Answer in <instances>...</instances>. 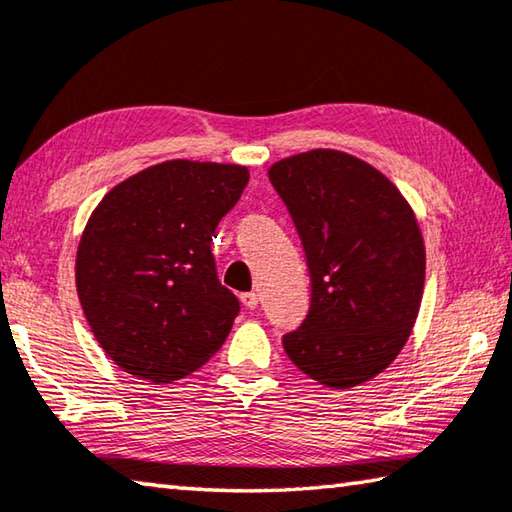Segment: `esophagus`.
I'll return each mask as SVG.
<instances>
[{
  "mask_svg": "<svg viewBox=\"0 0 512 512\" xmlns=\"http://www.w3.org/2000/svg\"><path fill=\"white\" fill-rule=\"evenodd\" d=\"M241 302H244V307H248V309H255L257 305H259V296L255 291H250V293H241Z\"/></svg>",
  "mask_w": 512,
  "mask_h": 512,
  "instance_id": "34e87169",
  "label": "esophagus"
}]
</instances>
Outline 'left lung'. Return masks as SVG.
<instances>
[{"label": "left lung", "mask_w": 512, "mask_h": 512, "mask_svg": "<svg viewBox=\"0 0 512 512\" xmlns=\"http://www.w3.org/2000/svg\"><path fill=\"white\" fill-rule=\"evenodd\" d=\"M302 241L309 314L287 357L334 391L384 372L409 341L424 291V239L411 205L372 164L334 149L268 169Z\"/></svg>", "instance_id": "1"}]
</instances>
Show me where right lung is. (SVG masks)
<instances>
[{
	"instance_id": "obj_1",
	"label": "right lung",
	"mask_w": 512,
	"mask_h": 512,
	"mask_svg": "<svg viewBox=\"0 0 512 512\" xmlns=\"http://www.w3.org/2000/svg\"><path fill=\"white\" fill-rule=\"evenodd\" d=\"M250 173L167 160L121 180L76 250V291L94 339L128 372L171 384L228 339L239 300L216 277L212 237Z\"/></svg>"
}]
</instances>
